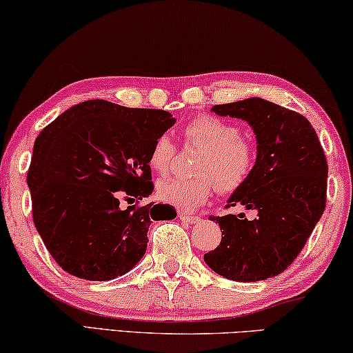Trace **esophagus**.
<instances>
[{"label":"esophagus","mask_w":353,"mask_h":353,"mask_svg":"<svg viewBox=\"0 0 353 353\" xmlns=\"http://www.w3.org/2000/svg\"><path fill=\"white\" fill-rule=\"evenodd\" d=\"M179 218H181L182 221L190 223V225H194V223H198V221H199V216H198V215H190V214H183V212H181V214H179Z\"/></svg>","instance_id":"esophagus-1"}]
</instances>
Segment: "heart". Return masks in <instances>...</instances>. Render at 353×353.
Segmentation results:
<instances>
[{"label": "heart", "instance_id": "obj_1", "mask_svg": "<svg viewBox=\"0 0 353 353\" xmlns=\"http://www.w3.org/2000/svg\"><path fill=\"white\" fill-rule=\"evenodd\" d=\"M187 146L203 149L192 179L168 177L157 183V196L182 210L204 204L218 188L223 194L237 192L250 181L257 160L254 141L242 135L240 127L216 116L199 114L183 127ZM177 148L166 135L159 137L149 154V166L168 174L174 165Z\"/></svg>", "mask_w": 353, "mask_h": 353}]
</instances>
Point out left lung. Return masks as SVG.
Listing matches in <instances>:
<instances>
[{
    "label": "left lung",
    "mask_w": 353,
    "mask_h": 353,
    "mask_svg": "<svg viewBox=\"0 0 353 353\" xmlns=\"http://www.w3.org/2000/svg\"><path fill=\"white\" fill-rule=\"evenodd\" d=\"M212 111L247 121L256 133V168L226 209L239 204L257 210V216H210L223 231L220 245L204 254L205 264L242 283L279 275L325 210L328 165L321 141L305 116L259 97L215 105Z\"/></svg>",
    "instance_id": "obj_1"
}]
</instances>
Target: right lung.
Wrapping results in <instances>:
<instances>
[{
  "label": "right lung",
  "instance_id": "1",
  "mask_svg": "<svg viewBox=\"0 0 353 353\" xmlns=\"http://www.w3.org/2000/svg\"><path fill=\"white\" fill-rule=\"evenodd\" d=\"M165 110L88 100L39 133L28 187L37 232L63 270L108 281L146 253L152 220H172V205L139 201L154 192L149 154L174 125ZM124 199L133 206L122 210Z\"/></svg>",
  "mask_w": 353,
  "mask_h": 353
}]
</instances>
